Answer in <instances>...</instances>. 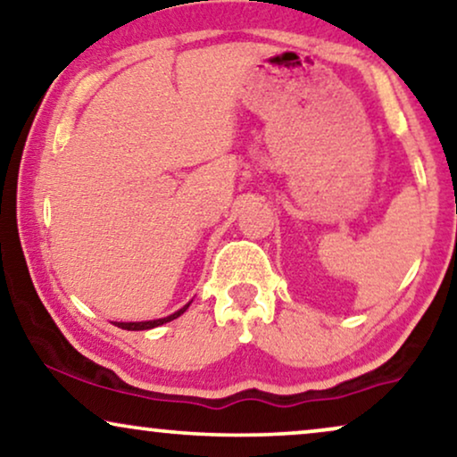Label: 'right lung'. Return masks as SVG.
Instances as JSON below:
<instances>
[{
  "label": "right lung",
  "instance_id": "add662e5",
  "mask_svg": "<svg viewBox=\"0 0 457 457\" xmlns=\"http://www.w3.org/2000/svg\"><path fill=\"white\" fill-rule=\"evenodd\" d=\"M191 302H193V299H191ZM191 302H189V303H185L183 308L174 312V314L166 316V318H158V320H143V322H114V324H116L118 328H124V330H149V328L162 327V324L170 322V320H174V318H179L180 314H185L187 308H189V305H191Z\"/></svg>",
  "mask_w": 457,
  "mask_h": 457
}]
</instances>
